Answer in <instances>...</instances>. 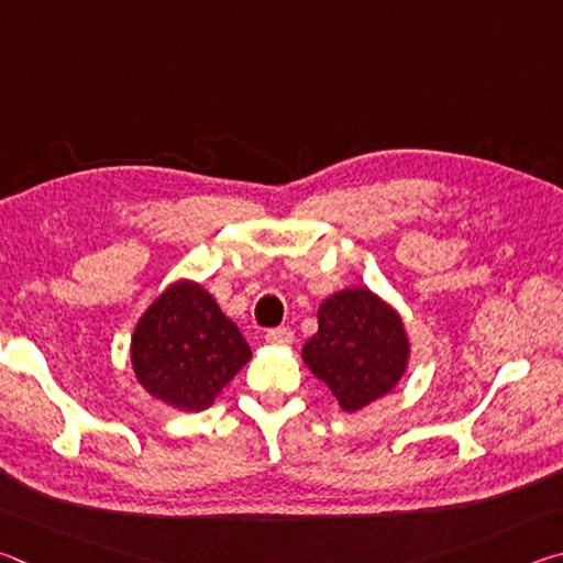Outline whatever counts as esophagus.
I'll return each instance as SVG.
<instances>
[{"mask_svg": "<svg viewBox=\"0 0 563 563\" xmlns=\"http://www.w3.org/2000/svg\"><path fill=\"white\" fill-rule=\"evenodd\" d=\"M265 340L273 342V345H290L295 335H292L290 328H273V330L265 332Z\"/></svg>", "mask_w": 563, "mask_h": 563, "instance_id": "34e87169", "label": "esophagus"}]
</instances>
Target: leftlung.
<instances>
[{"label":"left lung","instance_id":"1","mask_svg":"<svg viewBox=\"0 0 563 563\" xmlns=\"http://www.w3.org/2000/svg\"><path fill=\"white\" fill-rule=\"evenodd\" d=\"M407 352L397 312L367 288H350L320 305L318 332L305 342L302 360L340 407L355 412L397 385Z\"/></svg>","mask_w":563,"mask_h":563}]
</instances>
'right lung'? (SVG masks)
<instances>
[{
  "label": "right lung",
  "mask_w": 563,
  "mask_h": 563,
  "mask_svg": "<svg viewBox=\"0 0 563 563\" xmlns=\"http://www.w3.org/2000/svg\"><path fill=\"white\" fill-rule=\"evenodd\" d=\"M131 360L154 397L178 409H206L251 360V347L201 285L178 283L139 320Z\"/></svg>",
  "instance_id": "1"
}]
</instances>
